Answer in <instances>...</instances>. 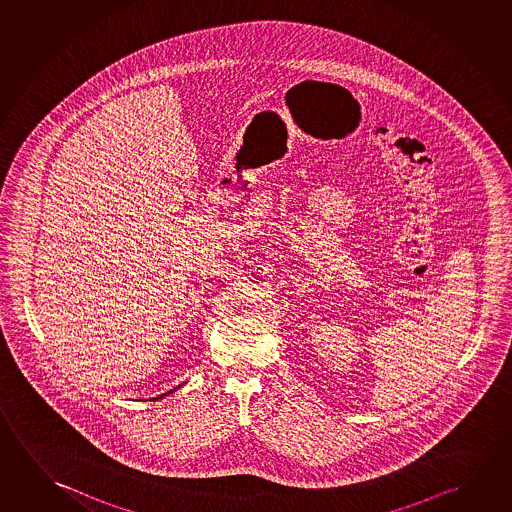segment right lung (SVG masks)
I'll use <instances>...</instances> for the list:
<instances>
[{"label":"right lung","instance_id":"1","mask_svg":"<svg viewBox=\"0 0 512 512\" xmlns=\"http://www.w3.org/2000/svg\"><path fill=\"white\" fill-rule=\"evenodd\" d=\"M168 394H172V390H170V392H168ZM161 397H163V395H161Z\"/></svg>","mask_w":512,"mask_h":512}]
</instances>
